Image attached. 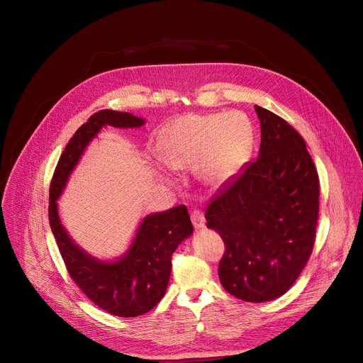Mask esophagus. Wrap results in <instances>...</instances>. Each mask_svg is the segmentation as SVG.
I'll list each match as a JSON object with an SVG mask.
<instances>
[{"instance_id":"34e87169","label":"esophagus","mask_w":363,"mask_h":363,"mask_svg":"<svg viewBox=\"0 0 363 363\" xmlns=\"http://www.w3.org/2000/svg\"><path fill=\"white\" fill-rule=\"evenodd\" d=\"M191 220H192V224L195 227V230H201L205 227V217L201 211H192L191 213Z\"/></svg>"}]
</instances>
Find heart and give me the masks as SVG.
Masks as SVG:
<instances>
[{
  "label": "heart",
  "mask_w": 363,
  "mask_h": 363,
  "mask_svg": "<svg viewBox=\"0 0 363 363\" xmlns=\"http://www.w3.org/2000/svg\"><path fill=\"white\" fill-rule=\"evenodd\" d=\"M254 136L247 116L186 115L168 125L160 135L158 149L164 164L185 169L198 162L201 178L221 185L234 178L250 160Z\"/></svg>",
  "instance_id": "obj_1"
}]
</instances>
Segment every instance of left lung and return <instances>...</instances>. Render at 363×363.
<instances>
[{"label":"left lung","instance_id":"left-lung-1","mask_svg":"<svg viewBox=\"0 0 363 363\" xmlns=\"http://www.w3.org/2000/svg\"><path fill=\"white\" fill-rule=\"evenodd\" d=\"M254 108L262 128L258 158L211 198L205 220L225 244L218 266L223 287L244 301L263 303L283 296L312 254L319 175L298 132Z\"/></svg>","mask_w":363,"mask_h":363}]
</instances>
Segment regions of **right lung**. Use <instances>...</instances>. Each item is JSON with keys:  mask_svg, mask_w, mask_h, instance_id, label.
Here are the masks:
<instances>
[{"mask_svg": "<svg viewBox=\"0 0 363 363\" xmlns=\"http://www.w3.org/2000/svg\"><path fill=\"white\" fill-rule=\"evenodd\" d=\"M142 118L128 112L100 111L82 125L65 147L50 184L48 220L70 277L105 312L121 318L140 316L164 297L172 254L194 228L185 205L146 216L128 251L115 262H101L80 248L62 225L57 199L86 146L103 126L139 128Z\"/></svg>", "mask_w": 363, "mask_h": 363, "instance_id": "1", "label": "right lung"}]
</instances>
